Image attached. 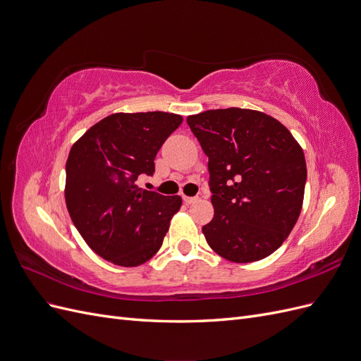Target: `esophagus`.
<instances>
[{
  "instance_id": "esophagus-1",
  "label": "esophagus",
  "mask_w": 361,
  "mask_h": 361,
  "mask_svg": "<svg viewBox=\"0 0 361 361\" xmlns=\"http://www.w3.org/2000/svg\"><path fill=\"white\" fill-rule=\"evenodd\" d=\"M197 200H199V197H188V195H183V202L187 204H191V203L197 202Z\"/></svg>"
}]
</instances>
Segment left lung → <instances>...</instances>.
Instances as JSON below:
<instances>
[{"label": "left lung", "instance_id": "1", "mask_svg": "<svg viewBox=\"0 0 361 361\" xmlns=\"http://www.w3.org/2000/svg\"><path fill=\"white\" fill-rule=\"evenodd\" d=\"M187 123L209 158L207 244L235 264L268 257L302 207L307 167L298 141L277 118L245 108L203 111Z\"/></svg>", "mask_w": 361, "mask_h": 361}]
</instances>
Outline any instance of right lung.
I'll list each match as a JSON object with an SVG mask.
<instances>
[{
  "instance_id": "1",
  "label": "right lung",
  "mask_w": 361,
  "mask_h": 361,
  "mask_svg": "<svg viewBox=\"0 0 361 361\" xmlns=\"http://www.w3.org/2000/svg\"><path fill=\"white\" fill-rule=\"evenodd\" d=\"M182 116L116 113L76 140L66 161L64 199L80 235L96 255L118 267H138L162 245L180 195L141 190L155 157Z\"/></svg>"
}]
</instances>
